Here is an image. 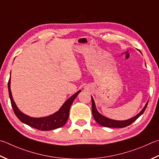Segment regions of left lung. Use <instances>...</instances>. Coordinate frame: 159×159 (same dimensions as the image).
<instances>
[{"mask_svg": "<svg viewBox=\"0 0 159 159\" xmlns=\"http://www.w3.org/2000/svg\"><path fill=\"white\" fill-rule=\"evenodd\" d=\"M91 98H92V115H93V117L94 118L95 121H96L98 124H99L100 125L105 126V127H109V128H123L130 125L131 124L134 122V121L136 120L143 113L144 111H145L147 106H148V102H149L148 101V102L146 103L145 106H144V108L142 109V111H141L139 113L135 115V116H134V117H131L130 118V119L126 120H114L109 119V118L103 116V115H102V114H100L97 110L93 98H92V97H91Z\"/></svg>", "mask_w": 159, "mask_h": 159, "instance_id": "1", "label": "left lung"}]
</instances>
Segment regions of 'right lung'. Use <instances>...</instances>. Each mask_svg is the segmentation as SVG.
Returning <instances> with one entry per match:
<instances>
[{"label":"right lung","instance_id":"1","mask_svg":"<svg viewBox=\"0 0 159 159\" xmlns=\"http://www.w3.org/2000/svg\"><path fill=\"white\" fill-rule=\"evenodd\" d=\"M11 75V74H10ZM8 91H9V96L11 101V107L15 113L16 116L21 122L31 127L37 129L41 131H51L62 127L64 126L68 120L69 115H70V109L73 103L74 100L76 99L77 95L79 94L81 90L78 91L76 93L72 95L71 97L63 103V105L58 110V111L55 112L51 115L43 117H32L26 115L20 111L17 107L15 102L13 99L12 94H11L10 89V78L8 81Z\"/></svg>","mask_w":159,"mask_h":159}]
</instances>
